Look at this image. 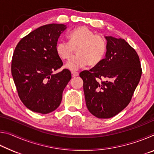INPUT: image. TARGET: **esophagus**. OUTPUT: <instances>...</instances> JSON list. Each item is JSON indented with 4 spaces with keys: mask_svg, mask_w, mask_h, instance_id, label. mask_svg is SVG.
<instances>
[{
    "mask_svg": "<svg viewBox=\"0 0 154 154\" xmlns=\"http://www.w3.org/2000/svg\"><path fill=\"white\" fill-rule=\"evenodd\" d=\"M71 74H72V77H77V76H78V75H79V72H76V71H72L71 72Z\"/></svg>",
    "mask_w": 154,
    "mask_h": 154,
    "instance_id": "1",
    "label": "esophagus"
}]
</instances>
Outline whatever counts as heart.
<instances>
[{
  "label": "heart",
  "instance_id": "b5f03b06",
  "mask_svg": "<svg viewBox=\"0 0 154 154\" xmlns=\"http://www.w3.org/2000/svg\"><path fill=\"white\" fill-rule=\"evenodd\" d=\"M68 39L69 42L60 40L56 45L57 55L62 60L71 59L76 49L77 54L66 64V69L75 71L88 64L96 66L104 58L106 50L105 39L88 28L82 26L72 31Z\"/></svg>",
  "mask_w": 154,
  "mask_h": 154
}]
</instances>
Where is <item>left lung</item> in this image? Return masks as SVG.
Instances as JSON below:
<instances>
[{
    "instance_id": "left-lung-1",
    "label": "left lung",
    "mask_w": 154,
    "mask_h": 154,
    "mask_svg": "<svg viewBox=\"0 0 154 154\" xmlns=\"http://www.w3.org/2000/svg\"><path fill=\"white\" fill-rule=\"evenodd\" d=\"M105 38V58L79 74L87 108L101 119L111 118L126 107L142 74L139 57L126 41L112 36Z\"/></svg>"
}]
</instances>
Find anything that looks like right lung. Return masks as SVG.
I'll list each match as a JSON object with an SVG mask.
<instances>
[{
  "instance_id": "obj_1",
  "label": "right lung",
  "mask_w": 154,
  "mask_h": 154,
  "mask_svg": "<svg viewBox=\"0 0 154 154\" xmlns=\"http://www.w3.org/2000/svg\"><path fill=\"white\" fill-rule=\"evenodd\" d=\"M66 28L62 24L42 26L22 38L15 49L11 74L20 100L32 111L47 114L56 110L71 79L66 69L54 73L63 65L56 45Z\"/></svg>"
}]
</instances>
